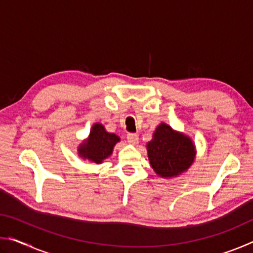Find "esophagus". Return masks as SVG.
<instances>
[{
    "label": "esophagus",
    "instance_id": "esophagus-1",
    "mask_svg": "<svg viewBox=\"0 0 253 253\" xmlns=\"http://www.w3.org/2000/svg\"><path fill=\"white\" fill-rule=\"evenodd\" d=\"M138 135L136 134H128L127 135V142L131 144V145H136L138 144Z\"/></svg>",
    "mask_w": 253,
    "mask_h": 253
}]
</instances>
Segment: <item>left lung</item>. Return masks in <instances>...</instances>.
Instances as JSON below:
<instances>
[{"mask_svg":"<svg viewBox=\"0 0 253 253\" xmlns=\"http://www.w3.org/2000/svg\"><path fill=\"white\" fill-rule=\"evenodd\" d=\"M149 164L158 176L173 178L191 168L196 156L195 144L190 136L161 123L146 145Z\"/></svg>","mask_w":253,"mask_h":253,"instance_id":"8db88e82","label":"left lung"}]
</instances>
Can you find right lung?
<instances>
[{"instance_id": "obj_1", "label": "right lung", "mask_w": 253, "mask_h": 253, "mask_svg": "<svg viewBox=\"0 0 253 253\" xmlns=\"http://www.w3.org/2000/svg\"><path fill=\"white\" fill-rule=\"evenodd\" d=\"M118 142H121V137L107 131L102 124L95 123L87 138L77 148L78 156L84 161L101 164L113 154L115 145Z\"/></svg>"}]
</instances>
